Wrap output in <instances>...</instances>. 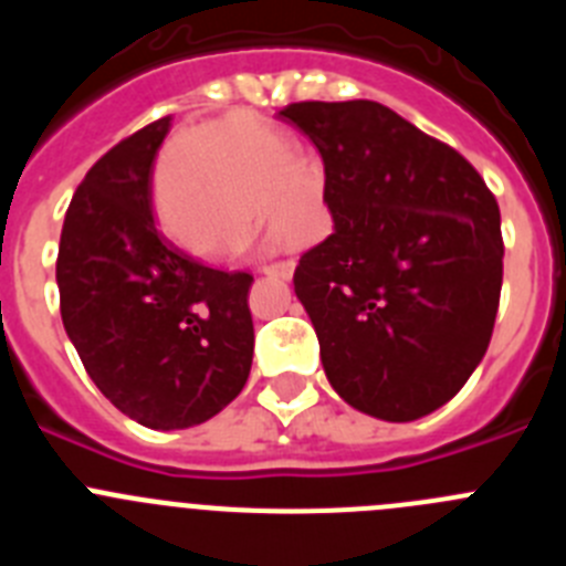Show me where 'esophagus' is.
Wrapping results in <instances>:
<instances>
[{
    "instance_id": "1",
    "label": "esophagus",
    "mask_w": 566,
    "mask_h": 566,
    "mask_svg": "<svg viewBox=\"0 0 566 566\" xmlns=\"http://www.w3.org/2000/svg\"><path fill=\"white\" fill-rule=\"evenodd\" d=\"M263 274H269V277H280V280H292L294 260H280V263H269V266H263Z\"/></svg>"
}]
</instances>
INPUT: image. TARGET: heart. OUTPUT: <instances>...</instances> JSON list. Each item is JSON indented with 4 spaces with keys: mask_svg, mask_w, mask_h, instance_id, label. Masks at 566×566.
Instances as JSON below:
<instances>
[{
    "mask_svg": "<svg viewBox=\"0 0 566 566\" xmlns=\"http://www.w3.org/2000/svg\"><path fill=\"white\" fill-rule=\"evenodd\" d=\"M274 218V247H300L319 221V175L289 158V142L249 115L187 129L158 167L155 203L169 234L214 258Z\"/></svg>",
    "mask_w": 566,
    "mask_h": 566,
    "instance_id": "obj_1",
    "label": "heart"
}]
</instances>
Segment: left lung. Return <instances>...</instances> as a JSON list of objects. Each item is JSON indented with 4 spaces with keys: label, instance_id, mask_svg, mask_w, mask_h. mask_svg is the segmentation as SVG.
Listing matches in <instances>:
<instances>
[{
    "label": "left lung",
    "instance_id": "8db88e82",
    "mask_svg": "<svg viewBox=\"0 0 566 566\" xmlns=\"http://www.w3.org/2000/svg\"><path fill=\"white\" fill-rule=\"evenodd\" d=\"M280 118L326 169L334 232L294 269L345 402L411 422L476 371L502 294V214L473 164L379 102H297Z\"/></svg>",
    "mask_w": 566,
    "mask_h": 566
}]
</instances>
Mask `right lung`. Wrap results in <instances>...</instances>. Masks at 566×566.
Instances as JSON below:
<instances>
[{"mask_svg":"<svg viewBox=\"0 0 566 566\" xmlns=\"http://www.w3.org/2000/svg\"><path fill=\"white\" fill-rule=\"evenodd\" d=\"M169 115L104 153L59 240L62 323L98 391L153 431L221 413L249 379V272L203 266L153 221V164Z\"/></svg>","mask_w":566,"mask_h":566,"instance_id":"obj_1","label":"right lung"}]
</instances>
